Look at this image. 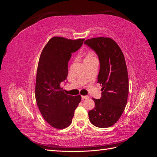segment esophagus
Listing matches in <instances>:
<instances>
[{"label": "esophagus", "instance_id": "1", "mask_svg": "<svg viewBox=\"0 0 157 157\" xmlns=\"http://www.w3.org/2000/svg\"><path fill=\"white\" fill-rule=\"evenodd\" d=\"M81 97H82V99L89 98V96H81Z\"/></svg>", "mask_w": 157, "mask_h": 157}]
</instances>
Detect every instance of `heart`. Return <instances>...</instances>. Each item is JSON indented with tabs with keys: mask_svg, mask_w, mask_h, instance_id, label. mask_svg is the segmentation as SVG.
<instances>
[{
	"mask_svg": "<svg viewBox=\"0 0 157 157\" xmlns=\"http://www.w3.org/2000/svg\"><path fill=\"white\" fill-rule=\"evenodd\" d=\"M96 59V58L95 57L94 52L90 51V52H88L86 54V55H85L84 58V61H91V60H94V59Z\"/></svg>",
	"mask_w": 157,
	"mask_h": 157,
	"instance_id": "heart-1",
	"label": "heart"
}]
</instances>
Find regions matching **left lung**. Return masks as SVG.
Returning a JSON list of instances; mask_svg holds the SVG:
<instances>
[{
    "label": "left lung",
    "mask_w": 157,
    "mask_h": 157,
    "mask_svg": "<svg viewBox=\"0 0 157 157\" xmlns=\"http://www.w3.org/2000/svg\"><path fill=\"white\" fill-rule=\"evenodd\" d=\"M84 44L98 56L100 69L98 83L102 86L101 98H92L95 107L88 112L89 119L96 127H110L121 117L128 100L129 83L124 56L111 38H92Z\"/></svg>",
    "instance_id": "8db88e82"
}]
</instances>
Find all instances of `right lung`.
Returning a JSON list of instances; mask_svg holds the SVG:
<instances>
[{"label":"right lung","mask_w":157,"mask_h":157,"mask_svg":"<svg viewBox=\"0 0 157 157\" xmlns=\"http://www.w3.org/2000/svg\"><path fill=\"white\" fill-rule=\"evenodd\" d=\"M84 39H67L54 36L42 50L38 64L35 98L44 119L57 129H63L72 122L81 96L66 94L61 88L67 79L71 53L82 46Z\"/></svg>","instance_id":"1"}]
</instances>
